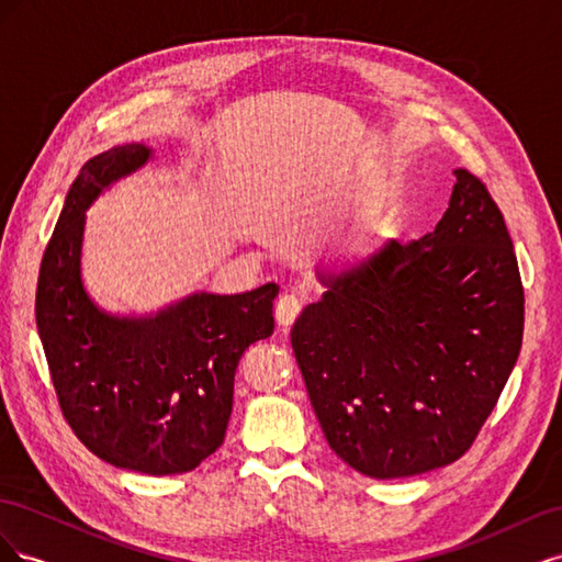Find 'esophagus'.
<instances>
[{"mask_svg": "<svg viewBox=\"0 0 562 562\" xmlns=\"http://www.w3.org/2000/svg\"><path fill=\"white\" fill-rule=\"evenodd\" d=\"M300 310H302V300L297 295H291V293L281 295L279 302H277V307H274L279 326L281 328H291L293 323H295V318H297V314H300Z\"/></svg>", "mask_w": 562, "mask_h": 562, "instance_id": "34e87169", "label": "esophagus"}]
</instances>
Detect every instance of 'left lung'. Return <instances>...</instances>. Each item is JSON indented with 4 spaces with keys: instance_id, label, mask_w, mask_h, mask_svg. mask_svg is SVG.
<instances>
[{
    "instance_id": "1",
    "label": "left lung",
    "mask_w": 562,
    "mask_h": 562,
    "mask_svg": "<svg viewBox=\"0 0 562 562\" xmlns=\"http://www.w3.org/2000/svg\"><path fill=\"white\" fill-rule=\"evenodd\" d=\"M323 297L291 345L318 424L370 479L462 457L518 361L525 297L497 203L454 168L446 215L419 241L316 265Z\"/></svg>"
}]
</instances>
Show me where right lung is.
I'll use <instances>...</instances> for the list:
<instances>
[{
  "instance_id": "right-lung-1",
  "label": "right lung",
  "mask_w": 562,
  "mask_h": 562,
  "mask_svg": "<svg viewBox=\"0 0 562 562\" xmlns=\"http://www.w3.org/2000/svg\"><path fill=\"white\" fill-rule=\"evenodd\" d=\"M155 149L114 145L65 196L37 281V328L63 415L103 462L149 475L196 469L225 440L234 372L274 333L277 283L239 295L196 291L159 312L114 314L81 277L87 211Z\"/></svg>"
}]
</instances>
